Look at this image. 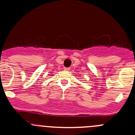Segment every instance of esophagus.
Listing matches in <instances>:
<instances>
[{"instance_id":"esophagus-1","label":"esophagus","mask_w":135,"mask_h":135,"mask_svg":"<svg viewBox=\"0 0 135 135\" xmlns=\"http://www.w3.org/2000/svg\"><path fill=\"white\" fill-rule=\"evenodd\" d=\"M64 70L65 71H69L70 70V68H64Z\"/></svg>"}]
</instances>
